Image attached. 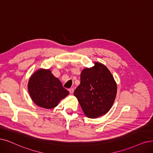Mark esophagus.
<instances>
[{"label":"esophagus","mask_w":153,"mask_h":153,"mask_svg":"<svg viewBox=\"0 0 153 153\" xmlns=\"http://www.w3.org/2000/svg\"><path fill=\"white\" fill-rule=\"evenodd\" d=\"M69 91H70V93L71 94H73V92H74V89H73V88H70V89H69Z\"/></svg>","instance_id":"1"}]
</instances>
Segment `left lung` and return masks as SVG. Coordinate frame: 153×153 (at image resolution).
<instances>
[{"label":"left lung","instance_id":"8db88e82","mask_svg":"<svg viewBox=\"0 0 153 153\" xmlns=\"http://www.w3.org/2000/svg\"><path fill=\"white\" fill-rule=\"evenodd\" d=\"M117 86L107 66L99 62L84 68L80 84L74 91L85 115L96 119L106 114L113 105Z\"/></svg>","mask_w":153,"mask_h":153}]
</instances>
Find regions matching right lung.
Here are the masks:
<instances>
[{
    "mask_svg": "<svg viewBox=\"0 0 153 153\" xmlns=\"http://www.w3.org/2000/svg\"><path fill=\"white\" fill-rule=\"evenodd\" d=\"M30 99L36 105L46 109L56 107L69 95L50 69L39 68L30 76L27 85Z\"/></svg>",
    "mask_w": 153,
    "mask_h": 153,
    "instance_id": "1",
    "label": "right lung"
}]
</instances>
